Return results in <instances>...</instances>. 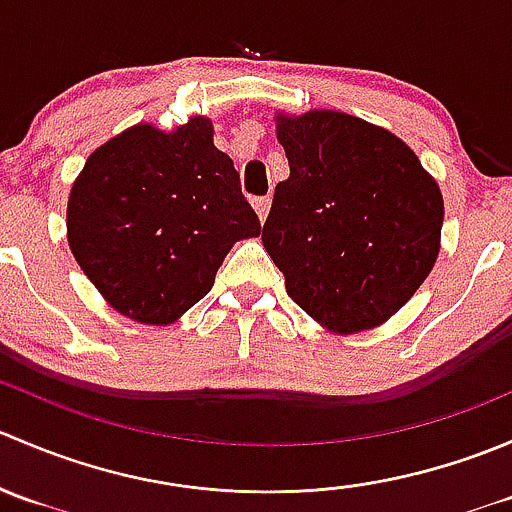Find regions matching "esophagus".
<instances>
[{
    "label": "esophagus",
    "instance_id": "obj_1",
    "mask_svg": "<svg viewBox=\"0 0 512 512\" xmlns=\"http://www.w3.org/2000/svg\"><path fill=\"white\" fill-rule=\"evenodd\" d=\"M252 205H255V210H257V215H260V220H265L267 213H270L272 200H270V195H260V198L252 200Z\"/></svg>",
    "mask_w": 512,
    "mask_h": 512
}]
</instances>
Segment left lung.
<instances>
[{"instance_id": "1", "label": "left lung", "mask_w": 512, "mask_h": 512, "mask_svg": "<svg viewBox=\"0 0 512 512\" xmlns=\"http://www.w3.org/2000/svg\"><path fill=\"white\" fill-rule=\"evenodd\" d=\"M289 178L262 242L287 294L324 327L359 332L404 307L438 257L443 198L394 133L337 111L277 123Z\"/></svg>"}]
</instances>
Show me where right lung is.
Listing matches in <instances>:
<instances>
[{"instance_id": "right-lung-1", "label": "right lung", "mask_w": 512, "mask_h": 512, "mask_svg": "<svg viewBox=\"0 0 512 512\" xmlns=\"http://www.w3.org/2000/svg\"><path fill=\"white\" fill-rule=\"evenodd\" d=\"M69 245L126 317L170 324L210 292L215 272L260 220L208 118L173 133L136 126L91 153L71 188Z\"/></svg>"}]
</instances>
